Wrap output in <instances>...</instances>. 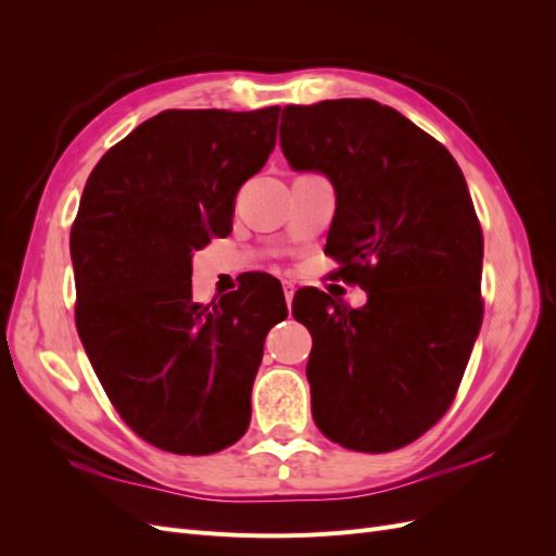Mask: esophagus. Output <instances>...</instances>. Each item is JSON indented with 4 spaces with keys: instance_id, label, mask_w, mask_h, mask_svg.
I'll return each instance as SVG.
<instances>
[{
    "instance_id": "esophagus-1",
    "label": "esophagus",
    "mask_w": 556,
    "mask_h": 556,
    "mask_svg": "<svg viewBox=\"0 0 556 556\" xmlns=\"http://www.w3.org/2000/svg\"><path fill=\"white\" fill-rule=\"evenodd\" d=\"M282 292H285V301H288V306L292 304V299H294V292H296V288L292 282H282Z\"/></svg>"
}]
</instances>
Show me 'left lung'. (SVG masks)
Returning a JSON list of instances; mask_svg holds the SVG:
<instances>
[{
  "label": "left lung",
  "mask_w": 556,
  "mask_h": 556,
  "mask_svg": "<svg viewBox=\"0 0 556 556\" xmlns=\"http://www.w3.org/2000/svg\"><path fill=\"white\" fill-rule=\"evenodd\" d=\"M280 148L294 172L331 182L327 250L368 296L292 304L313 336V419L348 450H399L450 408L482 325V229L464 174L374 99L282 109Z\"/></svg>",
  "instance_id": "1"
}]
</instances>
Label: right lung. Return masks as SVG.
Segmentation results:
<instances>
[{
	"label": "right lung",
	"mask_w": 556,
	"mask_h": 556,
	"mask_svg": "<svg viewBox=\"0 0 556 556\" xmlns=\"http://www.w3.org/2000/svg\"><path fill=\"white\" fill-rule=\"evenodd\" d=\"M278 113L162 111L83 190L70 241L78 336L115 410L160 450L241 439L264 339L288 317L278 294L260 311L241 288L201 306L190 280L192 250L227 237L241 185L271 155Z\"/></svg>",
	"instance_id": "1"
}]
</instances>
